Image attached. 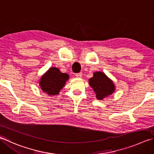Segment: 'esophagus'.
I'll return each instance as SVG.
<instances>
[{
	"mask_svg": "<svg viewBox=\"0 0 154 154\" xmlns=\"http://www.w3.org/2000/svg\"><path fill=\"white\" fill-rule=\"evenodd\" d=\"M82 72H78V73H76L75 74V76H76V77H77V78H81L82 77Z\"/></svg>",
	"mask_w": 154,
	"mask_h": 154,
	"instance_id": "esophagus-1",
	"label": "esophagus"
}]
</instances>
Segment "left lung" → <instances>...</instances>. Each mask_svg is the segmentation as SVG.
<instances>
[{"instance_id":"8db88e82","label":"left lung","mask_w":154,"mask_h":154,"mask_svg":"<svg viewBox=\"0 0 154 154\" xmlns=\"http://www.w3.org/2000/svg\"><path fill=\"white\" fill-rule=\"evenodd\" d=\"M89 83L93 88L98 100H103L110 96L114 91V85L112 81L102 72L94 73V77L89 79Z\"/></svg>"}]
</instances>
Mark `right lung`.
I'll list each match as a JSON object with an SVG mask.
<instances>
[{"label":"right lung","mask_w":154,"mask_h":154,"mask_svg":"<svg viewBox=\"0 0 154 154\" xmlns=\"http://www.w3.org/2000/svg\"><path fill=\"white\" fill-rule=\"evenodd\" d=\"M68 79L67 74L63 73L57 68L52 67L41 78L40 84L44 92L50 96L57 95L62 89Z\"/></svg>","instance_id":"1"}]
</instances>
